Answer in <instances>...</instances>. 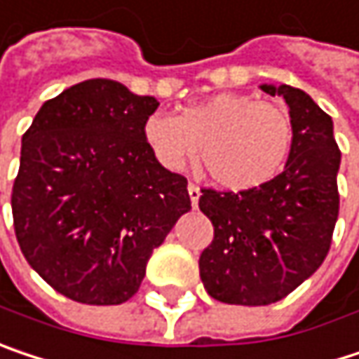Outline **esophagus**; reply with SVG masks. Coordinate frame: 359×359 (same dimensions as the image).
I'll return each mask as SVG.
<instances>
[{"mask_svg":"<svg viewBox=\"0 0 359 359\" xmlns=\"http://www.w3.org/2000/svg\"><path fill=\"white\" fill-rule=\"evenodd\" d=\"M187 191H189V197H191V205H193V208H197V203H199V197H201V189H199L197 184L189 182Z\"/></svg>","mask_w":359,"mask_h":359,"instance_id":"esophagus-1","label":"esophagus"}]
</instances>
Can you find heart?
<instances>
[{
  "instance_id": "obj_1",
  "label": "heart",
  "mask_w": 359,
  "mask_h": 359,
  "mask_svg": "<svg viewBox=\"0 0 359 359\" xmlns=\"http://www.w3.org/2000/svg\"><path fill=\"white\" fill-rule=\"evenodd\" d=\"M144 140L166 170L179 172L199 151L215 184L248 191L279 172L292 146V121L276 102L222 92L184 107L179 116H147Z\"/></svg>"
}]
</instances>
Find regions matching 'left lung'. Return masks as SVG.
Here are the masks:
<instances>
[{"label": "left lung", "mask_w": 359, "mask_h": 359, "mask_svg": "<svg viewBox=\"0 0 359 359\" xmlns=\"http://www.w3.org/2000/svg\"><path fill=\"white\" fill-rule=\"evenodd\" d=\"M283 96L292 146L283 172L255 189H203L199 210L213 224V241L199 257L208 294L226 304L265 306L285 298L325 261L339 215L341 151L333 121L304 90L263 83Z\"/></svg>", "instance_id": "left-lung-1"}]
</instances>
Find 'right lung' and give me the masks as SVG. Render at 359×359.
I'll return each mask as SVG.
<instances>
[{
	"instance_id": "1",
	"label": "right lung",
	"mask_w": 359,
	"mask_h": 359,
	"mask_svg": "<svg viewBox=\"0 0 359 359\" xmlns=\"http://www.w3.org/2000/svg\"><path fill=\"white\" fill-rule=\"evenodd\" d=\"M158 104L114 80H86L47 100L22 137L12 191L18 245L69 300L127 302L151 250L191 210L187 179L144 140Z\"/></svg>"
}]
</instances>
